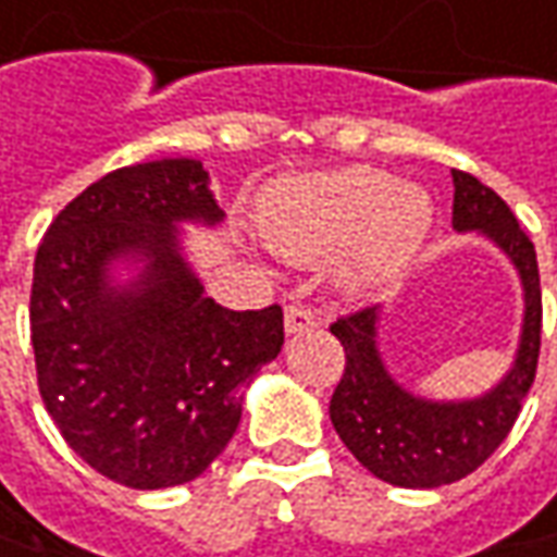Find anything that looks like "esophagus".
<instances>
[{
	"instance_id": "esophagus-1",
	"label": "esophagus",
	"mask_w": 557,
	"mask_h": 557,
	"mask_svg": "<svg viewBox=\"0 0 557 557\" xmlns=\"http://www.w3.org/2000/svg\"><path fill=\"white\" fill-rule=\"evenodd\" d=\"M283 326H286L289 336H298V333L314 330L317 317L311 314V308H305V305H286V311H283Z\"/></svg>"
}]
</instances>
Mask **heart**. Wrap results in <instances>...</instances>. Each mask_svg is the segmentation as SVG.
Returning <instances> with one entry per match:
<instances>
[{"mask_svg": "<svg viewBox=\"0 0 557 557\" xmlns=\"http://www.w3.org/2000/svg\"><path fill=\"white\" fill-rule=\"evenodd\" d=\"M432 221V197L422 187L370 165L293 178L261 206V231L280 256L320 261L348 249L345 280L363 289L400 274Z\"/></svg>", "mask_w": 557, "mask_h": 557, "instance_id": "b5f03b06", "label": "heart"}]
</instances>
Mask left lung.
<instances>
[{
  "label": "left lung",
  "mask_w": 557,
  "mask_h": 557,
  "mask_svg": "<svg viewBox=\"0 0 557 557\" xmlns=\"http://www.w3.org/2000/svg\"><path fill=\"white\" fill-rule=\"evenodd\" d=\"M453 227L478 231L506 252L524 286V323L511 370L469 400L419 397L388 373L375 345L379 308L338 317L330 326L345 348V373L330 400L333 429L363 469L394 487L432 490L484 466L511 432L540 360L543 293L533 243L487 184L453 169Z\"/></svg>",
  "instance_id": "left-lung-1"
}]
</instances>
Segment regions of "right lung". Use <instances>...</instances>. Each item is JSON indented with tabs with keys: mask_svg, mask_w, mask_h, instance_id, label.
<instances>
[{
	"mask_svg": "<svg viewBox=\"0 0 557 557\" xmlns=\"http://www.w3.org/2000/svg\"><path fill=\"white\" fill-rule=\"evenodd\" d=\"M224 212L200 160L125 165L61 209L39 243L29 338L70 450L132 490L187 484L240 425L243 388L280 355L283 311H231L182 252V221ZM139 274L116 284L112 268Z\"/></svg>",
	"mask_w": 557,
	"mask_h": 557,
	"instance_id": "obj_1",
	"label": "right lung"
}]
</instances>
